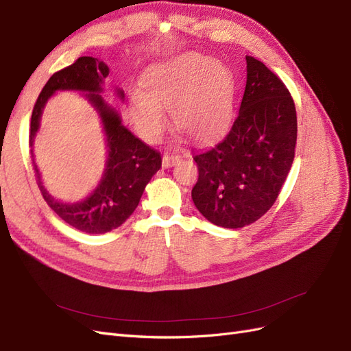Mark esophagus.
Here are the masks:
<instances>
[{
  "mask_svg": "<svg viewBox=\"0 0 351 351\" xmlns=\"http://www.w3.org/2000/svg\"><path fill=\"white\" fill-rule=\"evenodd\" d=\"M180 159L179 154H171V153H165L163 154V167H171L173 165H176Z\"/></svg>",
  "mask_w": 351,
  "mask_h": 351,
  "instance_id": "esophagus-1",
  "label": "esophagus"
}]
</instances>
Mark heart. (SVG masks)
<instances>
[{
    "instance_id": "obj_1",
    "label": "heart",
    "mask_w": 351,
    "mask_h": 351,
    "mask_svg": "<svg viewBox=\"0 0 351 351\" xmlns=\"http://www.w3.org/2000/svg\"><path fill=\"white\" fill-rule=\"evenodd\" d=\"M134 88L130 110L140 137L154 143L162 137L169 108L175 128L191 140L207 141L229 125L236 80L228 65L199 53H184L156 65Z\"/></svg>"
}]
</instances>
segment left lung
Here are the masks:
<instances>
[{"label": "left lung", "mask_w": 351, "mask_h": 351, "mask_svg": "<svg viewBox=\"0 0 351 351\" xmlns=\"http://www.w3.org/2000/svg\"><path fill=\"white\" fill-rule=\"evenodd\" d=\"M246 87L229 132L194 153L192 201L208 221L239 229L273 207L295 159L298 117L286 84L246 55Z\"/></svg>", "instance_id": "left-lung-1"}]
</instances>
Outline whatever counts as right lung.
Instances as JSON below:
<instances>
[{"label":"right lung","instance_id":"add662e5","mask_svg":"<svg viewBox=\"0 0 351 351\" xmlns=\"http://www.w3.org/2000/svg\"><path fill=\"white\" fill-rule=\"evenodd\" d=\"M109 75L104 61L92 56H80L71 65L56 71L45 84L32 112L29 145L39 128L42 109L56 90H82L97 109L104 123L108 143V163L105 175L93 194L80 202L64 204L55 201L43 188L38 166L33 160L36 184L43 199L58 216L73 228L86 233H106L117 229L137 208L145 185L162 167L160 153L135 137L121 123L115 109L105 104L99 92ZM123 97V92L118 90ZM33 153V150H30ZM33 157V154H32Z\"/></svg>","mask_w":351,"mask_h":351}]
</instances>
